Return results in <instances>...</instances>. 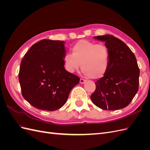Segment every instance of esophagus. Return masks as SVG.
Segmentation results:
<instances>
[{
  "instance_id": "obj_1",
  "label": "esophagus",
  "mask_w": 150,
  "mask_h": 150,
  "mask_svg": "<svg viewBox=\"0 0 150 150\" xmlns=\"http://www.w3.org/2000/svg\"><path fill=\"white\" fill-rule=\"evenodd\" d=\"M86 82V79H82V78L80 79V83L81 84H84Z\"/></svg>"
}]
</instances>
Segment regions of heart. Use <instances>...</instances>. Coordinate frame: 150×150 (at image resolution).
<instances>
[{"instance_id":"heart-1","label":"heart","mask_w":150,"mask_h":150,"mask_svg":"<svg viewBox=\"0 0 150 150\" xmlns=\"http://www.w3.org/2000/svg\"><path fill=\"white\" fill-rule=\"evenodd\" d=\"M72 53L64 56L67 70L74 72L79 69L89 78L97 79L106 74L110 65V52L106 45L81 40L72 47Z\"/></svg>"}]
</instances>
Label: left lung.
Masks as SVG:
<instances>
[{
	"label": "left lung",
	"mask_w": 150,
	"mask_h": 150,
	"mask_svg": "<svg viewBox=\"0 0 150 150\" xmlns=\"http://www.w3.org/2000/svg\"><path fill=\"white\" fill-rule=\"evenodd\" d=\"M105 42L110 52V65L106 74L97 81L91 96L93 103L104 110L126 107L138 91L139 69L133 52L127 45L112 35L94 37Z\"/></svg>",
	"instance_id": "obj_1"
}]
</instances>
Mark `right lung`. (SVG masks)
<instances>
[{"instance_id": "add662e5", "label": "right lung", "mask_w": 150, "mask_h": 150, "mask_svg": "<svg viewBox=\"0 0 150 150\" xmlns=\"http://www.w3.org/2000/svg\"><path fill=\"white\" fill-rule=\"evenodd\" d=\"M65 42L44 39L34 44L21 63L22 96L35 108L55 111L64 105L80 78L64 68Z\"/></svg>"}]
</instances>
